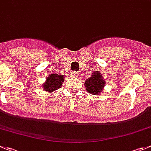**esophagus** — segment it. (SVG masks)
Wrapping results in <instances>:
<instances>
[{"label": "esophagus", "instance_id": "1", "mask_svg": "<svg viewBox=\"0 0 151 151\" xmlns=\"http://www.w3.org/2000/svg\"><path fill=\"white\" fill-rule=\"evenodd\" d=\"M73 74L74 75V76H76V75L78 74V73H76V72H73Z\"/></svg>", "mask_w": 151, "mask_h": 151}]
</instances>
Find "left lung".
I'll return each instance as SVG.
<instances>
[{
    "label": "left lung",
    "mask_w": 151,
    "mask_h": 151,
    "mask_svg": "<svg viewBox=\"0 0 151 151\" xmlns=\"http://www.w3.org/2000/svg\"><path fill=\"white\" fill-rule=\"evenodd\" d=\"M85 85L88 93L93 95H97L103 92L106 81L99 71H95L92 73L91 77L85 81Z\"/></svg>",
    "instance_id": "8db88e82"
}]
</instances>
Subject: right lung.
<instances>
[{
    "label": "right lung",
    "mask_w": 151,
    "mask_h": 151,
    "mask_svg": "<svg viewBox=\"0 0 151 151\" xmlns=\"http://www.w3.org/2000/svg\"><path fill=\"white\" fill-rule=\"evenodd\" d=\"M63 76H59L58 74H51L46 78V81L42 85L44 91H48L49 93L53 92L60 88L62 83L64 81Z\"/></svg>",
    "instance_id": "add662e5"
}]
</instances>
